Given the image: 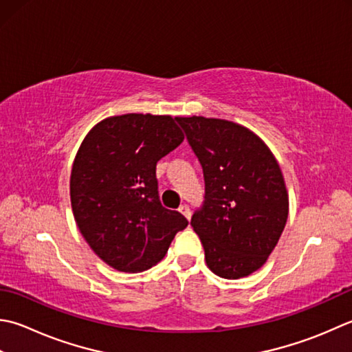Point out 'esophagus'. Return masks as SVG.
I'll use <instances>...</instances> for the list:
<instances>
[{
    "label": "esophagus",
    "mask_w": 352,
    "mask_h": 352,
    "mask_svg": "<svg viewBox=\"0 0 352 352\" xmlns=\"http://www.w3.org/2000/svg\"><path fill=\"white\" fill-rule=\"evenodd\" d=\"M178 210H180L186 218L190 219V209H189V206H188V204H182V206H180V209H178Z\"/></svg>",
    "instance_id": "1"
}]
</instances>
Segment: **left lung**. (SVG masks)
Here are the masks:
<instances>
[{
	"mask_svg": "<svg viewBox=\"0 0 352 352\" xmlns=\"http://www.w3.org/2000/svg\"><path fill=\"white\" fill-rule=\"evenodd\" d=\"M175 119L204 174V204L190 226L206 264L219 278L249 276L265 264L288 218L279 163L264 140L239 123L203 116Z\"/></svg>",
	"mask_w": 352,
	"mask_h": 352,
	"instance_id": "obj_1",
	"label": "left lung"
}]
</instances>
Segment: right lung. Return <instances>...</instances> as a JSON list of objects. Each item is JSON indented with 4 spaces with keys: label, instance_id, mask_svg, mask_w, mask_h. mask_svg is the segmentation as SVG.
Instances as JSON below:
<instances>
[{
    "label": "right lung",
    "instance_id": "obj_1",
    "mask_svg": "<svg viewBox=\"0 0 352 352\" xmlns=\"http://www.w3.org/2000/svg\"><path fill=\"white\" fill-rule=\"evenodd\" d=\"M184 134L172 116L107 117L82 140L70 177L74 221L91 250L119 272L139 273L168 253L188 226L158 199L155 166Z\"/></svg>",
    "mask_w": 352,
    "mask_h": 352
}]
</instances>
